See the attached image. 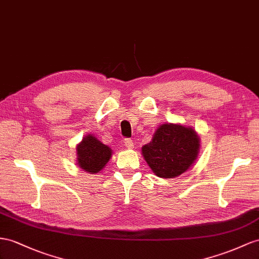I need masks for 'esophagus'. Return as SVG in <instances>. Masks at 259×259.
<instances>
[{"label":"esophagus","mask_w":259,"mask_h":259,"mask_svg":"<svg viewBox=\"0 0 259 259\" xmlns=\"http://www.w3.org/2000/svg\"><path fill=\"white\" fill-rule=\"evenodd\" d=\"M124 144H125V147H127L128 149L134 148V141H132V139H130V138L124 139Z\"/></svg>","instance_id":"obj_1"}]
</instances>
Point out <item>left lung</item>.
<instances>
[{"mask_svg":"<svg viewBox=\"0 0 259 259\" xmlns=\"http://www.w3.org/2000/svg\"><path fill=\"white\" fill-rule=\"evenodd\" d=\"M200 150V139L191 127L164 123L157 128L150 143L142 147V155L153 173L173 178L193 165Z\"/></svg>","mask_w":259,"mask_h":259,"instance_id":"left-lung-1","label":"left lung"}]
</instances>
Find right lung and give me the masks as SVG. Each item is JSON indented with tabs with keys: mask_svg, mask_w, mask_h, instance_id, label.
<instances>
[{
	"mask_svg": "<svg viewBox=\"0 0 259 259\" xmlns=\"http://www.w3.org/2000/svg\"><path fill=\"white\" fill-rule=\"evenodd\" d=\"M77 165L90 174L99 173L111 157V149L97 140L93 135H88L77 144Z\"/></svg>",
	"mask_w": 259,
	"mask_h": 259,
	"instance_id": "obj_1",
	"label": "right lung"
}]
</instances>
